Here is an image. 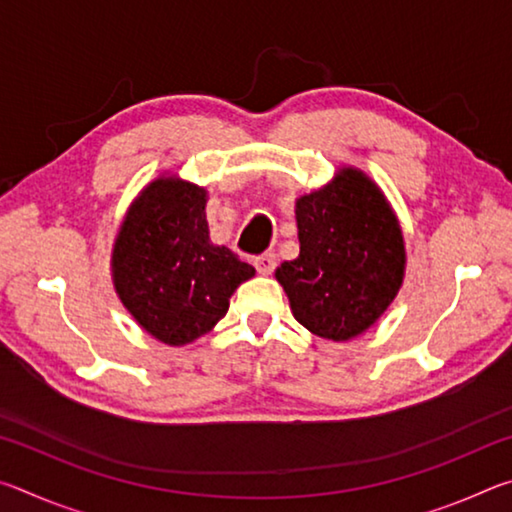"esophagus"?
Returning <instances> with one entry per match:
<instances>
[{"mask_svg": "<svg viewBox=\"0 0 512 512\" xmlns=\"http://www.w3.org/2000/svg\"><path fill=\"white\" fill-rule=\"evenodd\" d=\"M253 264H255L259 275H271L275 271V266H277V259H275L273 253H264V255L255 257Z\"/></svg>", "mask_w": 512, "mask_h": 512, "instance_id": "obj_1", "label": "esophagus"}]
</instances>
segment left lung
<instances>
[{
  "label": "left lung",
  "instance_id": "8db88e82",
  "mask_svg": "<svg viewBox=\"0 0 512 512\" xmlns=\"http://www.w3.org/2000/svg\"><path fill=\"white\" fill-rule=\"evenodd\" d=\"M300 255L275 277L302 327L329 341L366 332L395 300L406 250L400 221L366 173L343 167L296 201Z\"/></svg>",
  "mask_w": 512,
  "mask_h": 512
}]
</instances>
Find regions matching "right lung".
<instances>
[{
	"instance_id": "obj_1",
	"label": "right lung",
	"mask_w": 512,
	"mask_h": 512,
	"mask_svg": "<svg viewBox=\"0 0 512 512\" xmlns=\"http://www.w3.org/2000/svg\"><path fill=\"white\" fill-rule=\"evenodd\" d=\"M207 192L178 176L146 185L128 207L112 248V282L137 325L167 345L210 332L230 296L255 268L214 246L205 219Z\"/></svg>"
}]
</instances>
